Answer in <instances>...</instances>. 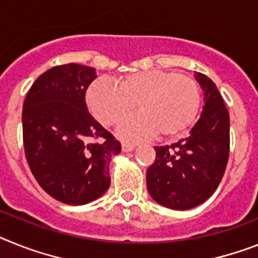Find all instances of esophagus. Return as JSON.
<instances>
[{"instance_id":"esophagus-1","label":"esophagus","mask_w":258,"mask_h":258,"mask_svg":"<svg viewBox=\"0 0 258 258\" xmlns=\"http://www.w3.org/2000/svg\"><path fill=\"white\" fill-rule=\"evenodd\" d=\"M135 144L134 143H122V151L123 152H130V151H134L135 149Z\"/></svg>"}]
</instances>
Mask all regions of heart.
Segmentation results:
<instances>
[{
	"label": "heart",
	"instance_id": "1",
	"mask_svg": "<svg viewBox=\"0 0 258 258\" xmlns=\"http://www.w3.org/2000/svg\"><path fill=\"white\" fill-rule=\"evenodd\" d=\"M93 115L111 125L136 109L133 116L119 125V134L128 139H143L159 133L174 138L196 120L201 107V88L196 80L173 71L152 69L131 73L119 85L107 79L93 82L86 94Z\"/></svg>",
	"mask_w": 258,
	"mask_h": 258
}]
</instances>
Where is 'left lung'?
Segmentation results:
<instances>
[{
	"label": "left lung",
	"mask_w": 258,
	"mask_h": 258,
	"mask_svg": "<svg viewBox=\"0 0 258 258\" xmlns=\"http://www.w3.org/2000/svg\"><path fill=\"white\" fill-rule=\"evenodd\" d=\"M205 92L198 122L185 139L155 147L156 160L147 170L149 196L164 207L189 210L213 196L229 156V114L219 90L206 75L196 73Z\"/></svg>",
	"instance_id": "1"
}]
</instances>
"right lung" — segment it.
I'll return each mask as SVG.
<instances>
[{
	"label": "right lung",
	"instance_id": "right-lung-1",
	"mask_svg": "<svg viewBox=\"0 0 258 258\" xmlns=\"http://www.w3.org/2000/svg\"><path fill=\"white\" fill-rule=\"evenodd\" d=\"M96 79L92 67H53L36 79L23 103V146L30 169L45 192L73 206L105 194L110 161L120 152V143L86 107V89Z\"/></svg>",
	"mask_w": 258,
	"mask_h": 258
}]
</instances>
